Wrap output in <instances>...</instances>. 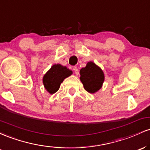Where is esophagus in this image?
<instances>
[{"instance_id":"1","label":"esophagus","mask_w":150,"mask_h":150,"mask_svg":"<svg viewBox=\"0 0 150 150\" xmlns=\"http://www.w3.org/2000/svg\"><path fill=\"white\" fill-rule=\"evenodd\" d=\"M73 70H74V72H75V75H79V70L77 67H75V68H73Z\"/></svg>"}]
</instances>
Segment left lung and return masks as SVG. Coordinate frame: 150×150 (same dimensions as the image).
<instances>
[{"label":"left lung","mask_w":150,"mask_h":150,"mask_svg":"<svg viewBox=\"0 0 150 150\" xmlns=\"http://www.w3.org/2000/svg\"><path fill=\"white\" fill-rule=\"evenodd\" d=\"M80 80L84 88L89 93H95L101 88L104 81L103 70L94 63L90 61L80 71Z\"/></svg>","instance_id":"left-lung-1"}]
</instances>
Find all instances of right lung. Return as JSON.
I'll return each instance as SVG.
<instances>
[{"label":"right lung","mask_w":150,"mask_h":150,"mask_svg":"<svg viewBox=\"0 0 150 150\" xmlns=\"http://www.w3.org/2000/svg\"><path fill=\"white\" fill-rule=\"evenodd\" d=\"M73 71L61 64L53 65L43 77L44 87L50 94L56 93L59 89L61 84L66 77L70 76Z\"/></svg>","instance_id":"obj_1"}]
</instances>
